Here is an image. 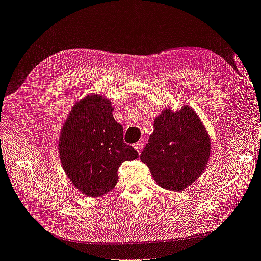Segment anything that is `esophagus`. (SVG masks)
I'll list each match as a JSON object with an SVG mask.
<instances>
[{"instance_id":"esophagus-1","label":"esophagus","mask_w":261,"mask_h":261,"mask_svg":"<svg viewBox=\"0 0 261 261\" xmlns=\"http://www.w3.org/2000/svg\"><path fill=\"white\" fill-rule=\"evenodd\" d=\"M134 148L137 150L138 153H141V151H143V149H144V141H141V140L138 141V143L134 145Z\"/></svg>"}]
</instances>
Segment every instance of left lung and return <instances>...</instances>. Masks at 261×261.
<instances>
[{
	"label": "left lung",
	"mask_w": 261,
	"mask_h": 261,
	"mask_svg": "<svg viewBox=\"0 0 261 261\" xmlns=\"http://www.w3.org/2000/svg\"><path fill=\"white\" fill-rule=\"evenodd\" d=\"M211 153V140L194 109H164L153 121V132L140 160L148 165L156 184L181 192L201 176Z\"/></svg>",
	"instance_id": "8db88e82"
}]
</instances>
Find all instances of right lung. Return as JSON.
Segmentation results:
<instances>
[{"mask_svg": "<svg viewBox=\"0 0 261 261\" xmlns=\"http://www.w3.org/2000/svg\"><path fill=\"white\" fill-rule=\"evenodd\" d=\"M113 109L111 101L91 93L73 106L60 133L62 168L77 191L92 198L114 188L121 164L138 158L123 141Z\"/></svg>", "mask_w": 261, "mask_h": 261, "instance_id": "add662e5", "label": "right lung"}]
</instances>
